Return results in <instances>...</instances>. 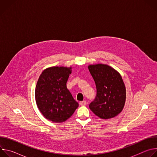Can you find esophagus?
I'll use <instances>...</instances> for the list:
<instances>
[{
	"instance_id": "esophagus-1",
	"label": "esophagus",
	"mask_w": 157,
	"mask_h": 157,
	"mask_svg": "<svg viewBox=\"0 0 157 157\" xmlns=\"http://www.w3.org/2000/svg\"><path fill=\"white\" fill-rule=\"evenodd\" d=\"M79 104V105H80L81 106H84V105H86L87 102H86V101H81V102H80Z\"/></svg>"
}]
</instances>
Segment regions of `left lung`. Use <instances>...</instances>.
<instances>
[{
    "label": "left lung",
    "mask_w": 157,
    "mask_h": 157,
    "mask_svg": "<svg viewBox=\"0 0 157 157\" xmlns=\"http://www.w3.org/2000/svg\"><path fill=\"white\" fill-rule=\"evenodd\" d=\"M88 69L97 89L96 98L89 108L101 119L116 117L121 113L126 99L125 86L121 75L104 64L89 65Z\"/></svg>",
    "instance_id": "obj_1"
}]
</instances>
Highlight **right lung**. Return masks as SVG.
<instances>
[{
    "instance_id": "1",
    "label": "right lung",
    "mask_w": 157,
    "mask_h": 157,
    "mask_svg": "<svg viewBox=\"0 0 157 157\" xmlns=\"http://www.w3.org/2000/svg\"><path fill=\"white\" fill-rule=\"evenodd\" d=\"M71 68L50 67L41 73L37 81L35 94L37 107L43 116L52 122L66 121L79 106L66 87Z\"/></svg>"
}]
</instances>
